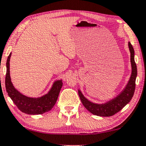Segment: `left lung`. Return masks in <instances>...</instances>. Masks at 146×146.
I'll list each match as a JSON object with an SVG mask.
<instances>
[{"mask_svg":"<svg viewBox=\"0 0 146 146\" xmlns=\"http://www.w3.org/2000/svg\"><path fill=\"white\" fill-rule=\"evenodd\" d=\"M128 47L130 52L132 73L126 87L116 97L106 102L105 103H94L88 100L85 96H84L79 89L78 91L81 102L84 106L93 114L104 117L113 116L114 114L122 110L132 98L135 88L137 67L134 60V50L130 42H128Z\"/></svg>","mask_w":146,"mask_h":146,"instance_id":"1","label":"left lung"}]
</instances>
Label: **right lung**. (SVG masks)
<instances>
[{"instance_id": "1", "label": "right lung", "mask_w": 146, "mask_h": 146, "mask_svg": "<svg viewBox=\"0 0 146 146\" xmlns=\"http://www.w3.org/2000/svg\"><path fill=\"white\" fill-rule=\"evenodd\" d=\"M12 53L7 61V74L5 78L6 90L10 98L20 111L28 114H42L52 109L56 102L59 92L62 87V80H57L53 83L52 88L47 94L40 97L33 98L20 93L14 87L10 75V59Z\"/></svg>"}]
</instances>
